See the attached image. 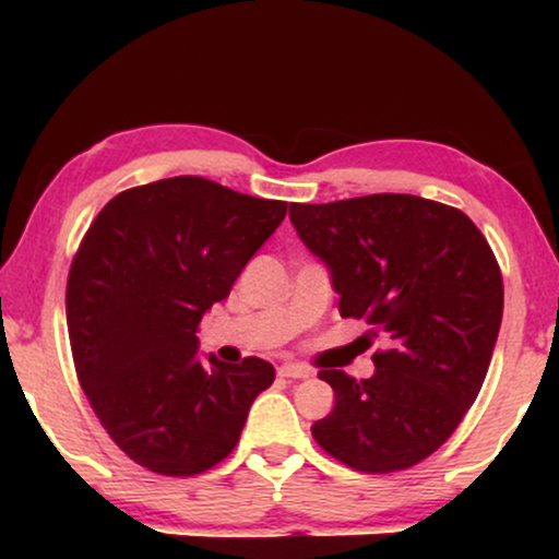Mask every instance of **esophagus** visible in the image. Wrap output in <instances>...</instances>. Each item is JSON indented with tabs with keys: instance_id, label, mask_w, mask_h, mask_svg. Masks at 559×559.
Segmentation results:
<instances>
[{
	"instance_id": "esophagus-1",
	"label": "esophagus",
	"mask_w": 559,
	"mask_h": 559,
	"mask_svg": "<svg viewBox=\"0 0 559 559\" xmlns=\"http://www.w3.org/2000/svg\"><path fill=\"white\" fill-rule=\"evenodd\" d=\"M278 376L281 378H310L312 370L305 368V365H294V362H286L278 368Z\"/></svg>"
}]
</instances>
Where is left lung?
I'll use <instances>...</instances> for the list:
<instances>
[{
  "label": "left lung",
  "mask_w": 559,
  "mask_h": 559,
  "mask_svg": "<svg viewBox=\"0 0 559 559\" xmlns=\"http://www.w3.org/2000/svg\"><path fill=\"white\" fill-rule=\"evenodd\" d=\"M297 236L329 267L342 318L386 333L370 378L320 370L333 409L312 426L325 452L362 473L433 454L476 402L502 323V273L473 221L413 194L288 207Z\"/></svg>",
  "instance_id": "1"
}]
</instances>
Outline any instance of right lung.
<instances>
[{"label": "right lung", "mask_w": 559, "mask_h": 559, "mask_svg": "<svg viewBox=\"0 0 559 559\" xmlns=\"http://www.w3.org/2000/svg\"><path fill=\"white\" fill-rule=\"evenodd\" d=\"M286 202L199 176L136 186L105 204L68 275L75 373L133 463L197 476L228 457L275 370L199 355L197 325L275 234Z\"/></svg>", "instance_id": "right-lung-1"}]
</instances>
